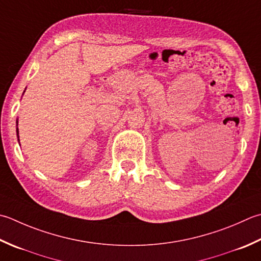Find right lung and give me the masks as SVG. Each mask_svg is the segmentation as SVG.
Listing matches in <instances>:
<instances>
[{
	"mask_svg": "<svg viewBox=\"0 0 261 261\" xmlns=\"http://www.w3.org/2000/svg\"><path fill=\"white\" fill-rule=\"evenodd\" d=\"M24 93V91H23ZM15 123H17V137H18V142H20V139H19V129H18V119H17V122H15Z\"/></svg>",
	"mask_w": 261,
	"mask_h": 261,
	"instance_id": "1",
	"label": "right lung"
}]
</instances>
